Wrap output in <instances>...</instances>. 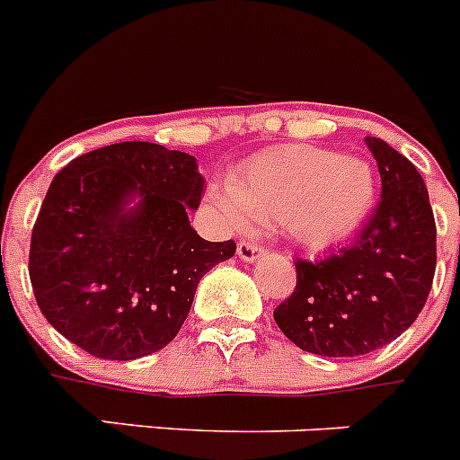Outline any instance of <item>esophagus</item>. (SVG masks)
Wrapping results in <instances>:
<instances>
[{
  "mask_svg": "<svg viewBox=\"0 0 460 460\" xmlns=\"http://www.w3.org/2000/svg\"><path fill=\"white\" fill-rule=\"evenodd\" d=\"M265 254V250L261 244L250 243V240H240L238 243V259L244 261V263H254L261 256Z\"/></svg>",
  "mask_w": 460,
  "mask_h": 460,
  "instance_id": "34e87169",
  "label": "esophagus"
}]
</instances>
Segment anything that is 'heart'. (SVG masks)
Masks as SVG:
<instances>
[{"label": "heart", "mask_w": 460, "mask_h": 460, "mask_svg": "<svg viewBox=\"0 0 460 460\" xmlns=\"http://www.w3.org/2000/svg\"><path fill=\"white\" fill-rule=\"evenodd\" d=\"M375 199L370 163L308 145L256 154L235 167L229 186L213 190L216 208L231 226L281 222L295 243L313 252L332 250L358 234Z\"/></svg>", "instance_id": "heart-1"}]
</instances>
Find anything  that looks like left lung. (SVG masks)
<instances>
[{"label": "left lung", "instance_id": "left-lung-1", "mask_svg": "<svg viewBox=\"0 0 460 460\" xmlns=\"http://www.w3.org/2000/svg\"><path fill=\"white\" fill-rule=\"evenodd\" d=\"M381 201L358 238L338 254L297 259V286L274 322L299 349L347 358L388 345L415 322L436 272V220L420 172L367 136Z\"/></svg>", "mask_w": 460, "mask_h": 460}]
</instances>
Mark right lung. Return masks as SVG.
Wrapping results in <instances>:
<instances>
[{"instance_id": "right-lung-1", "label": "right lung", "mask_w": 460, "mask_h": 460, "mask_svg": "<svg viewBox=\"0 0 460 460\" xmlns=\"http://www.w3.org/2000/svg\"><path fill=\"white\" fill-rule=\"evenodd\" d=\"M195 156L115 143L75 158L51 181L31 234L29 277L56 332L104 360L163 349L190 313L199 279L235 254L188 213L201 201Z\"/></svg>"}]
</instances>
